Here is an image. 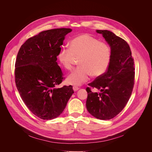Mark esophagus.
<instances>
[{"label": "esophagus", "mask_w": 152, "mask_h": 152, "mask_svg": "<svg viewBox=\"0 0 152 152\" xmlns=\"http://www.w3.org/2000/svg\"><path fill=\"white\" fill-rule=\"evenodd\" d=\"M79 89H80V88L77 87V86H74V87H73V89H74V91H78Z\"/></svg>", "instance_id": "34e87169"}]
</instances>
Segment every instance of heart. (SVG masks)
Instances as JSON below:
<instances>
[{"label": "heart", "mask_w": 152, "mask_h": 152, "mask_svg": "<svg viewBox=\"0 0 152 152\" xmlns=\"http://www.w3.org/2000/svg\"><path fill=\"white\" fill-rule=\"evenodd\" d=\"M80 58V66L76 68L66 78L69 84L80 86L94 77L102 75L108 69L111 59V50L106 43L95 37L82 34L72 38L68 48L63 47L58 58L66 70H71L75 58Z\"/></svg>", "instance_id": "b5f03b06"}]
</instances>
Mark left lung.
<instances>
[{
    "instance_id": "1",
    "label": "left lung",
    "mask_w": 152,
    "mask_h": 152,
    "mask_svg": "<svg viewBox=\"0 0 152 152\" xmlns=\"http://www.w3.org/2000/svg\"><path fill=\"white\" fill-rule=\"evenodd\" d=\"M96 31L102 34L109 45L111 59L107 71L88 84L101 92H92L87 87L86 107L95 118L109 120L119 114L129 99L134 81V61L130 47L125 40L109 30Z\"/></svg>"
}]
</instances>
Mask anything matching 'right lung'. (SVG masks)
<instances>
[{"label": "right lung", "mask_w": 152, "mask_h": 152, "mask_svg": "<svg viewBox=\"0 0 152 152\" xmlns=\"http://www.w3.org/2000/svg\"><path fill=\"white\" fill-rule=\"evenodd\" d=\"M71 28L48 30L21 46L15 63V83L28 109L44 120L58 117L74 93L72 87H57L64 79L58 54Z\"/></svg>", "instance_id": "1"}]
</instances>
